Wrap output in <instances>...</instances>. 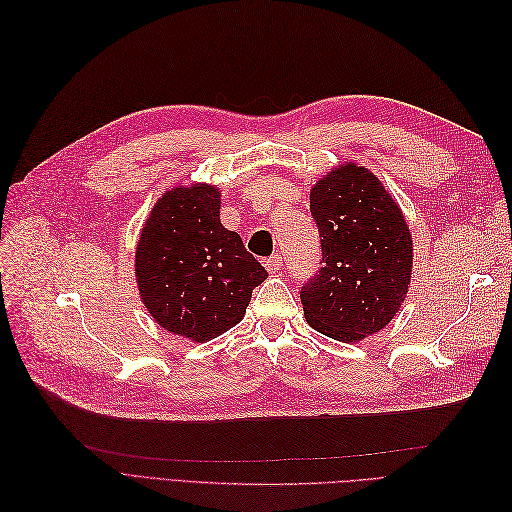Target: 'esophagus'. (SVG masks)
<instances>
[{
    "mask_svg": "<svg viewBox=\"0 0 512 512\" xmlns=\"http://www.w3.org/2000/svg\"><path fill=\"white\" fill-rule=\"evenodd\" d=\"M265 267H267L269 273L280 271V269H282V256H280V254H273V256H269V258H265Z\"/></svg>",
    "mask_w": 512,
    "mask_h": 512,
    "instance_id": "obj_1",
    "label": "esophagus"
}]
</instances>
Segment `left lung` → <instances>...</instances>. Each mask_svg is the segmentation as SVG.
Returning <instances> with one entry per match:
<instances>
[{"label": "left lung", "instance_id": "1", "mask_svg": "<svg viewBox=\"0 0 512 512\" xmlns=\"http://www.w3.org/2000/svg\"><path fill=\"white\" fill-rule=\"evenodd\" d=\"M322 267L301 288L309 327L344 344L382 331L404 305L414 245L404 211L356 162L331 168L309 190Z\"/></svg>", "mask_w": 512, "mask_h": 512}]
</instances>
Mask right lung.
Instances as JSON below:
<instances>
[{
    "label": "right lung",
    "instance_id": "obj_1",
    "mask_svg": "<svg viewBox=\"0 0 512 512\" xmlns=\"http://www.w3.org/2000/svg\"><path fill=\"white\" fill-rule=\"evenodd\" d=\"M222 192L177 185L153 205L136 243L134 273L151 318L205 344L239 324L252 290L269 277L237 232L220 222Z\"/></svg>",
    "mask_w": 512,
    "mask_h": 512
}]
</instances>
